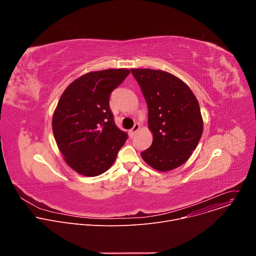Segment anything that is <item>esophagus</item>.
Here are the masks:
<instances>
[{
  "label": "esophagus",
  "instance_id": "34e87169",
  "mask_svg": "<svg viewBox=\"0 0 256 256\" xmlns=\"http://www.w3.org/2000/svg\"><path fill=\"white\" fill-rule=\"evenodd\" d=\"M140 130V124H134V128L130 130V138H132L136 134V132Z\"/></svg>",
  "mask_w": 256,
  "mask_h": 256
}]
</instances>
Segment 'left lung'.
Segmentation results:
<instances>
[{
  "mask_svg": "<svg viewBox=\"0 0 256 256\" xmlns=\"http://www.w3.org/2000/svg\"><path fill=\"white\" fill-rule=\"evenodd\" d=\"M148 105L150 148L140 153L144 161L158 171L184 164L196 150L202 134L200 104L190 87L160 70L132 68Z\"/></svg>",
  "mask_w": 256,
  "mask_h": 256,
  "instance_id": "8db88e82",
  "label": "left lung"
}]
</instances>
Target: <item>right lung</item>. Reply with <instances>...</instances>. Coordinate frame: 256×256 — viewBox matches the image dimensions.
<instances>
[{"label": "right lung", "instance_id": "1", "mask_svg": "<svg viewBox=\"0 0 256 256\" xmlns=\"http://www.w3.org/2000/svg\"><path fill=\"white\" fill-rule=\"evenodd\" d=\"M128 68L91 72L70 83L52 116V132L68 165L85 176L114 163L128 134L114 122L109 97L130 75Z\"/></svg>", "mask_w": 256, "mask_h": 256}]
</instances>
